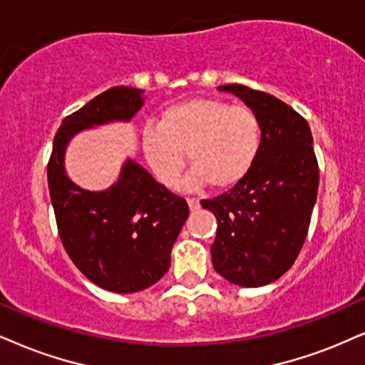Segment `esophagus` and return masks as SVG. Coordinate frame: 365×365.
<instances>
[{"label":"esophagus","instance_id":"obj_1","mask_svg":"<svg viewBox=\"0 0 365 365\" xmlns=\"http://www.w3.org/2000/svg\"><path fill=\"white\" fill-rule=\"evenodd\" d=\"M187 205H190L191 211H195L200 208V200H196V197H187Z\"/></svg>","mask_w":365,"mask_h":365}]
</instances>
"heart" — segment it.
Wrapping results in <instances>:
<instances>
[{"mask_svg": "<svg viewBox=\"0 0 365 365\" xmlns=\"http://www.w3.org/2000/svg\"><path fill=\"white\" fill-rule=\"evenodd\" d=\"M142 148L155 178L168 187L181 179L190 160L187 187L225 190L250 173L262 148V123L249 106L218 98H196L168 108L159 125H147Z\"/></svg>", "mask_w": 365, "mask_h": 365, "instance_id": "1", "label": "heart"}]
</instances>
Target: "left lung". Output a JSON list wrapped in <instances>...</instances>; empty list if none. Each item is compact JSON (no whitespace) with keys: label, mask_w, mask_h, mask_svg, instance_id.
<instances>
[{"label":"left lung","mask_w":365,"mask_h":365,"mask_svg":"<svg viewBox=\"0 0 365 365\" xmlns=\"http://www.w3.org/2000/svg\"><path fill=\"white\" fill-rule=\"evenodd\" d=\"M259 115L262 148L249 174L223 195L201 200L217 217L213 267L233 284L259 287L294 264L318 192V160L308 121L272 94L220 86Z\"/></svg>","instance_id":"1"}]
</instances>
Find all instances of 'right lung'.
Segmentation results:
<instances>
[{
  "instance_id": "1",
  "label": "right lung",
  "mask_w": 365,
  "mask_h": 365,
  "mask_svg": "<svg viewBox=\"0 0 365 365\" xmlns=\"http://www.w3.org/2000/svg\"><path fill=\"white\" fill-rule=\"evenodd\" d=\"M142 91L115 86L62 120L47 164L48 192L62 245L76 267L111 292H137L169 271L170 250L190 206L127 160L110 190H81L67 178L64 152L71 137L106 121H128L143 105Z\"/></svg>"
}]
</instances>
